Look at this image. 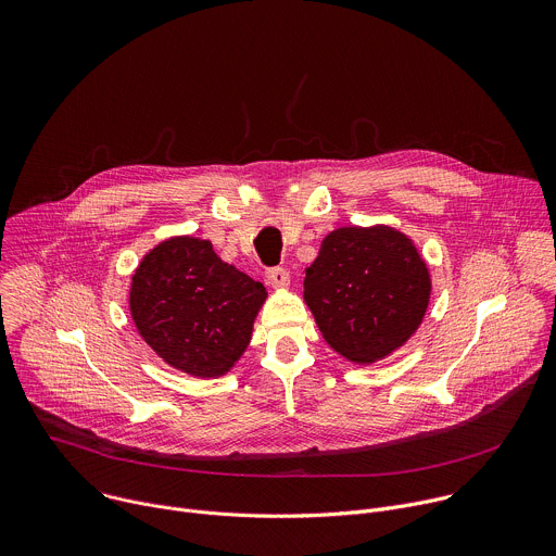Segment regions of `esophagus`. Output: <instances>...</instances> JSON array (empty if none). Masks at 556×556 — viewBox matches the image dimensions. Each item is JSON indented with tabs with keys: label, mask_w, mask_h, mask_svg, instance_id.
Returning <instances> with one entry per match:
<instances>
[{
	"label": "esophagus",
	"mask_w": 556,
	"mask_h": 556,
	"mask_svg": "<svg viewBox=\"0 0 556 556\" xmlns=\"http://www.w3.org/2000/svg\"><path fill=\"white\" fill-rule=\"evenodd\" d=\"M265 276H267V282L276 289L289 287V271L285 267H271L265 271Z\"/></svg>",
	"instance_id": "34e87169"
}]
</instances>
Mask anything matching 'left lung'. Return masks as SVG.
<instances>
[{"label":"left lung","mask_w":556,"mask_h":556,"mask_svg":"<svg viewBox=\"0 0 556 556\" xmlns=\"http://www.w3.org/2000/svg\"><path fill=\"white\" fill-rule=\"evenodd\" d=\"M431 280L412 239L388 226L330 232L306 269L304 302L342 357L372 364L422 321Z\"/></svg>","instance_id":"1"}]
</instances>
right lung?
Here are the masks:
<instances>
[{
	"instance_id": "obj_1",
	"label": "right lung",
	"mask_w": 556,
	"mask_h": 556,
	"mask_svg": "<svg viewBox=\"0 0 556 556\" xmlns=\"http://www.w3.org/2000/svg\"><path fill=\"white\" fill-rule=\"evenodd\" d=\"M267 291L220 261L210 241L175 237L134 274L129 306L142 340L173 368L210 379L245 353Z\"/></svg>"
}]
</instances>
